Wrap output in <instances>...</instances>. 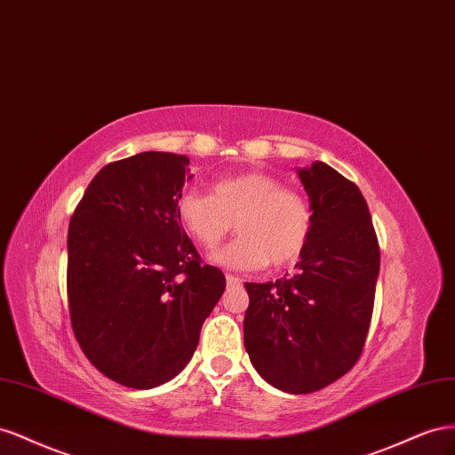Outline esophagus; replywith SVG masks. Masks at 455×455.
I'll return each mask as SVG.
<instances>
[{
	"instance_id": "1",
	"label": "esophagus",
	"mask_w": 455,
	"mask_h": 455,
	"mask_svg": "<svg viewBox=\"0 0 455 455\" xmlns=\"http://www.w3.org/2000/svg\"><path fill=\"white\" fill-rule=\"evenodd\" d=\"M227 283L228 285H240L242 280L238 276H235V275H227Z\"/></svg>"
}]
</instances>
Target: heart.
<instances>
[{
	"label": "heart",
	"instance_id": "obj_1",
	"mask_svg": "<svg viewBox=\"0 0 455 455\" xmlns=\"http://www.w3.org/2000/svg\"><path fill=\"white\" fill-rule=\"evenodd\" d=\"M175 210L179 223L205 250L215 248L235 225L240 236L210 255L212 263L230 270L293 265L313 230L308 200L263 172L215 179L212 194L187 188Z\"/></svg>",
	"mask_w": 455,
	"mask_h": 455
}]
</instances>
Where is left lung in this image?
<instances>
[{
    "instance_id": "obj_1",
    "label": "left lung",
    "mask_w": 455,
    "mask_h": 455,
    "mask_svg": "<svg viewBox=\"0 0 455 455\" xmlns=\"http://www.w3.org/2000/svg\"><path fill=\"white\" fill-rule=\"evenodd\" d=\"M313 230L295 275L245 282L243 345L261 378L291 395L331 385L356 364L370 330L379 243L360 188L323 162L297 170Z\"/></svg>"
}]
</instances>
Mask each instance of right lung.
<instances>
[{
    "instance_id": "right-lung-1",
    "label": "right lung",
    "mask_w": 455,
    "mask_h": 455,
    "mask_svg": "<svg viewBox=\"0 0 455 455\" xmlns=\"http://www.w3.org/2000/svg\"><path fill=\"white\" fill-rule=\"evenodd\" d=\"M188 164L172 152L108 164L70 219L74 335L91 364L129 388L160 387L185 370L227 285L177 219Z\"/></svg>"
}]
</instances>
